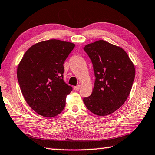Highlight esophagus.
Masks as SVG:
<instances>
[{
    "label": "esophagus",
    "instance_id": "esophagus-1",
    "mask_svg": "<svg viewBox=\"0 0 155 155\" xmlns=\"http://www.w3.org/2000/svg\"><path fill=\"white\" fill-rule=\"evenodd\" d=\"M80 89V85H77L74 87V89L75 91H78V89Z\"/></svg>",
    "mask_w": 155,
    "mask_h": 155
}]
</instances>
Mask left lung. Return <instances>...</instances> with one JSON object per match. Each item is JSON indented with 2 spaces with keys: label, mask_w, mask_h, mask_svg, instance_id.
<instances>
[{
  "label": "left lung",
  "mask_w": 155,
  "mask_h": 155,
  "mask_svg": "<svg viewBox=\"0 0 155 155\" xmlns=\"http://www.w3.org/2000/svg\"><path fill=\"white\" fill-rule=\"evenodd\" d=\"M83 49L91 60L95 77L92 94L83 102L94 114L106 116L128 97L136 74L134 66L122 48L103 40L87 45Z\"/></svg>",
  "instance_id": "1"
}]
</instances>
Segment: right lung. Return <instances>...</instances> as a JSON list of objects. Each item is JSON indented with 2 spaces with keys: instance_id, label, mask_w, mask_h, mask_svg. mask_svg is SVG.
I'll list each match as a JSON object with an SVG mask.
<instances>
[{
  "instance_id": "1",
  "label": "right lung",
  "mask_w": 155,
  "mask_h": 155,
  "mask_svg": "<svg viewBox=\"0 0 155 155\" xmlns=\"http://www.w3.org/2000/svg\"><path fill=\"white\" fill-rule=\"evenodd\" d=\"M75 47L51 40L34 45L24 53L17 76L22 95L31 108L45 117L57 116L72 87L64 81V63Z\"/></svg>"
}]
</instances>
